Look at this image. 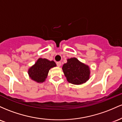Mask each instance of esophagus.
I'll list each match as a JSON object with an SVG mask.
<instances>
[{
    "mask_svg": "<svg viewBox=\"0 0 122 122\" xmlns=\"http://www.w3.org/2000/svg\"><path fill=\"white\" fill-rule=\"evenodd\" d=\"M56 65L58 67H60L61 66V61H57V62H56Z\"/></svg>",
    "mask_w": 122,
    "mask_h": 122,
    "instance_id": "obj_1",
    "label": "esophagus"
}]
</instances>
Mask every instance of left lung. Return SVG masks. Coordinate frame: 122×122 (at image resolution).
Instances as JSON below:
<instances>
[{
  "label": "left lung",
  "instance_id": "8db88e82",
  "mask_svg": "<svg viewBox=\"0 0 122 122\" xmlns=\"http://www.w3.org/2000/svg\"><path fill=\"white\" fill-rule=\"evenodd\" d=\"M62 70L67 81L72 84H82L90 78L89 67L76 57L68 59L67 62L63 66Z\"/></svg>",
  "mask_w": 122,
  "mask_h": 122
}]
</instances>
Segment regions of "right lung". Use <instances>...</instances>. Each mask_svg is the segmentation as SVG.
Masks as SVG:
<instances>
[{
	"label": "right lung",
	"mask_w": 122,
	"mask_h": 122,
	"mask_svg": "<svg viewBox=\"0 0 122 122\" xmlns=\"http://www.w3.org/2000/svg\"><path fill=\"white\" fill-rule=\"evenodd\" d=\"M55 66H56V65L54 61L39 58L35 65L29 68V76L37 82L42 83L46 81L49 70Z\"/></svg>",
	"instance_id": "obj_1"
}]
</instances>
